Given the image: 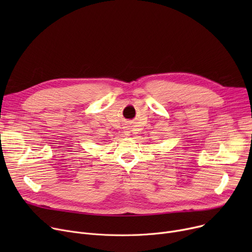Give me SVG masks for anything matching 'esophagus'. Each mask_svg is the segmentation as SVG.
<instances>
[{"instance_id": "esophagus-1", "label": "esophagus", "mask_w": 252, "mask_h": 252, "mask_svg": "<svg viewBox=\"0 0 252 252\" xmlns=\"http://www.w3.org/2000/svg\"><path fill=\"white\" fill-rule=\"evenodd\" d=\"M125 133H126V135H129V133H130V131H129V128H126V131H125Z\"/></svg>"}]
</instances>
